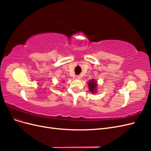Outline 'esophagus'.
Segmentation results:
<instances>
[{"label":"esophagus","instance_id":"34e87169","mask_svg":"<svg viewBox=\"0 0 151 151\" xmlns=\"http://www.w3.org/2000/svg\"><path fill=\"white\" fill-rule=\"evenodd\" d=\"M76 79H81V76H76Z\"/></svg>","mask_w":151,"mask_h":151}]
</instances>
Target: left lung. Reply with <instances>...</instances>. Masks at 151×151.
Wrapping results in <instances>:
<instances>
[{
    "label": "left lung",
    "instance_id": "1",
    "mask_svg": "<svg viewBox=\"0 0 151 151\" xmlns=\"http://www.w3.org/2000/svg\"><path fill=\"white\" fill-rule=\"evenodd\" d=\"M88 85H89V90H90V91H91V93H95V92H96V88L97 84H96V83H95L94 79L90 81L89 82Z\"/></svg>",
    "mask_w": 151,
    "mask_h": 151
}]
</instances>
